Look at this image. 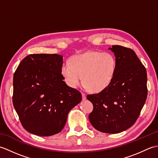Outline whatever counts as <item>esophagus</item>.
<instances>
[{"mask_svg": "<svg viewBox=\"0 0 158 158\" xmlns=\"http://www.w3.org/2000/svg\"><path fill=\"white\" fill-rule=\"evenodd\" d=\"M81 95H82V99H83V100H85V99H86L85 94V93H83V92H82V93H81Z\"/></svg>", "mask_w": 158, "mask_h": 158, "instance_id": "1", "label": "esophagus"}]
</instances>
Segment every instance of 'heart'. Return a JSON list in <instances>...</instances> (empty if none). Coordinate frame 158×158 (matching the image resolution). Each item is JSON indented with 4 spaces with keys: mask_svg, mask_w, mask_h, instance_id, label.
<instances>
[{
    "mask_svg": "<svg viewBox=\"0 0 158 158\" xmlns=\"http://www.w3.org/2000/svg\"><path fill=\"white\" fill-rule=\"evenodd\" d=\"M116 66V58L112 53L90 51L73 57L70 64L64 63L61 74L70 88L79 86L83 77V83L87 88L98 92L111 83Z\"/></svg>",
    "mask_w": 158,
    "mask_h": 158,
    "instance_id": "b5f03b06",
    "label": "heart"
}]
</instances>
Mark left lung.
<instances>
[{"label":"left lung","instance_id":"1","mask_svg":"<svg viewBox=\"0 0 158 158\" xmlns=\"http://www.w3.org/2000/svg\"><path fill=\"white\" fill-rule=\"evenodd\" d=\"M117 66L111 83L98 94H88L94 109L89 119L100 132L116 134L133 126L147 96V71L132 49L121 45L109 48Z\"/></svg>","mask_w":158,"mask_h":158}]
</instances>
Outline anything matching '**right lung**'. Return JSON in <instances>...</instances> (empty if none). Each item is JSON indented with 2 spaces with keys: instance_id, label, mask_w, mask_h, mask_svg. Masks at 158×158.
Instances as JSON below:
<instances>
[{
  "instance_id": "right-lung-1",
  "label": "right lung",
  "mask_w": 158,
  "mask_h": 158,
  "mask_svg": "<svg viewBox=\"0 0 158 158\" xmlns=\"http://www.w3.org/2000/svg\"><path fill=\"white\" fill-rule=\"evenodd\" d=\"M62 60L56 53L30 54L13 75V106L23 128L34 135L61 132L69 110L81 101V94L63 81Z\"/></svg>"
}]
</instances>
